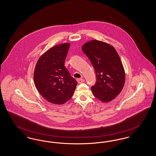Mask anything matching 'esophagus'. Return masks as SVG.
Wrapping results in <instances>:
<instances>
[{
  "instance_id": "obj_1",
  "label": "esophagus",
  "mask_w": 156,
  "mask_h": 156,
  "mask_svg": "<svg viewBox=\"0 0 156 156\" xmlns=\"http://www.w3.org/2000/svg\"><path fill=\"white\" fill-rule=\"evenodd\" d=\"M76 81H77L78 83H83L85 81V80L83 78H78L76 80Z\"/></svg>"
}]
</instances>
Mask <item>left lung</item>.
Segmentation results:
<instances>
[{
    "label": "left lung",
    "instance_id": "8db88e82",
    "mask_svg": "<svg viewBox=\"0 0 156 156\" xmlns=\"http://www.w3.org/2000/svg\"><path fill=\"white\" fill-rule=\"evenodd\" d=\"M94 67L96 82L91 87L94 96L103 102H109L122 90L125 81L124 69L115 48L97 40L87 42L82 47Z\"/></svg>",
    "mask_w": 156,
    "mask_h": 156
}]
</instances>
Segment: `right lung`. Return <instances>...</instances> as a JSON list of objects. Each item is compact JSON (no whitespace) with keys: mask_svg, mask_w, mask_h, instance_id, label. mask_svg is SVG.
I'll use <instances>...</instances> for the list:
<instances>
[{"mask_svg":"<svg viewBox=\"0 0 156 156\" xmlns=\"http://www.w3.org/2000/svg\"><path fill=\"white\" fill-rule=\"evenodd\" d=\"M70 44H58L37 60L34 80L38 92L48 101L62 105L73 96L77 82L64 66Z\"/></svg>","mask_w":156,"mask_h":156,"instance_id":"obj_1","label":"right lung"}]
</instances>
